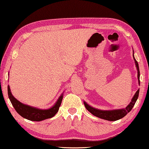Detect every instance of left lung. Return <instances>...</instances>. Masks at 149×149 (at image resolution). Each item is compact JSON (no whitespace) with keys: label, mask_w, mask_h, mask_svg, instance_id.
Instances as JSON below:
<instances>
[{"label":"left lung","mask_w":149,"mask_h":149,"mask_svg":"<svg viewBox=\"0 0 149 149\" xmlns=\"http://www.w3.org/2000/svg\"><path fill=\"white\" fill-rule=\"evenodd\" d=\"M133 58H134V60L135 62V65H136V67L137 69V71H138V80H139V84H140V71H139V67L138 62L136 61V59L134 58V52H133ZM139 94V89L136 91V94H134V96H133L132 98V100L130 102V104L126 106V108H122V109H118V110H98L96 109V108H94L90 106V105L86 102H84V105H85V107L86 109H87L89 112H90L91 114L94 115L95 116L98 117L100 118L109 121H115L118 120L123 118V117L126 116V114H128V112H130V110L132 109L133 106H134L135 103L138 99Z\"/></svg>","instance_id":"1"}]
</instances>
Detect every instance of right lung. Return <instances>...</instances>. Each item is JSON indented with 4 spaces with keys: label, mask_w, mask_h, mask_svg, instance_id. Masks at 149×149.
<instances>
[{
    "label": "right lung",
    "mask_w": 149,
    "mask_h": 149,
    "mask_svg": "<svg viewBox=\"0 0 149 149\" xmlns=\"http://www.w3.org/2000/svg\"><path fill=\"white\" fill-rule=\"evenodd\" d=\"M8 96L11 104L13 107L17 111L18 114L21 115L24 118L31 121H41L43 120L51 118L55 116L58 112L59 108L60 107L62 99H63V94H62L57 100L54 106L49 109L42 110L32 106L26 105L20 102L19 100L13 96L10 92L9 86H8Z\"/></svg>",
    "instance_id": "add662e5"
}]
</instances>
